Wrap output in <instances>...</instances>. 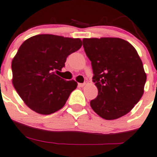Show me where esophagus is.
<instances>
[{
    "mask_svg": "<svg viewBox=\"0 0 157 157\" xmlns=\"http://www.w3.org/2000/svg\"><path fill=\"white\" fill-rule=\"evenodd\" d=\"M78 87H84V86L86 85V82H84V83H78Z\"/></svg>",
    "mask_w": 157,
    "mask_h": 157,
    "instance_id": "34e87169",
    "label": "esophagus"
}]
</instances>
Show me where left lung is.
I'll return each instance as SVG.
<instances>
[{
	"mask_svg": "<svg viewBox=\"0 0 157 157\" xmlns=\"http://www.w3.org/2000/svg\"><path fill=\"white\" fill-rule=\"evenodd\" d=\"M82 42L98 91L91 107L107 120L123 117L143 95L147 76L142 60L134 47L121 38H84Z\"/></svg>",
	"mask_w": 157,
	"mask_h": 157,
	"instance_id": "left-lung-1",
	"label": "left lung"
}]
</instances>
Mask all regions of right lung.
I'll return each instance as SVG.
<instances>
[{
    "label": "right lung",
    "instance_id": "right-lung-1",
    "mask_svg": "<svg viewBox=\"0 0 157 157\" xmlns=\"http://www.w3.org/2000/svg\"><path fill=\"white\" fill-rule=\"evenodd\" d=\"M82 45L79 38L48 34L33 36L21 45L12 61V84L31 110L49 115L64 107L78 84L58 73Z\"/></svg>",
    "mask_w": 157,
    "mask_h": 157
}]
</instances>
